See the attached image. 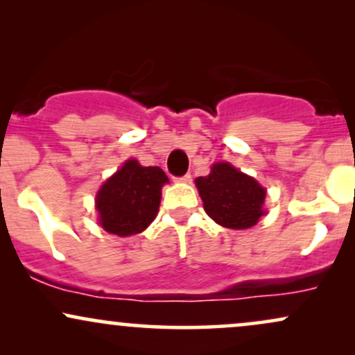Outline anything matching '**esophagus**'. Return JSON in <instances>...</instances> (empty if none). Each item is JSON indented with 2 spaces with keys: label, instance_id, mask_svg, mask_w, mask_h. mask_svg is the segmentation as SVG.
I'll return each instance as SVG.
<instances>
[{
  "label": "esophagus",
  "instance_id": "1",
  "mask_svg": "<svg viewBox=\"0 0 355 355\" xmlns=\"http://www.w3.org/2000/svg\"><path fill=\"white\" fill-rule=\"evenodd\" d=\"M175 182H180V183H189L191 180V175L190 173H185L183 177H175L173 178Z\"/></svg>",
  "mask_w": 355,
  "mask_h": 355
}]
</instances>
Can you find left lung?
Instances as JSON below:
<instances>
[{
    "label": "left lung",
    "mask_w": 355,
    "mask_h": 355,
    "mask_svg": "<svg viewBox=\"0 0 355 355\" xmlns=\"http://www.w3.org/2000/svg\"><path fill=\"white\" fill-rule=\"evenodd\" d=\"M203 209L211 220L227 229H250L262 215L266 189L227 162L211 165L207 177L195 178Z\"/></svg>",
    "instance_id": "8db88e82"
}]
</instances>
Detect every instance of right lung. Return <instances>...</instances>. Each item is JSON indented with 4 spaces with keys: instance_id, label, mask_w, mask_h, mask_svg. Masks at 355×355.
<instances>
[{
    "instance_id": "1",
    "label": "right lung",
    "mask_w": 355,
    "mask_h": 355,
    "mask_svg": "<svg viewBox=\"0 0 355 355\" xmlns=\"http://www.w3.org/2000/svg\"><path fill=\"white\" fill-rule=\"evenodd\" d=\"M165 183L168 177L158 166L126 160L96 193L100 225L118 237L144 232L157 217Z\"/></svg>"
}]
</instances>
